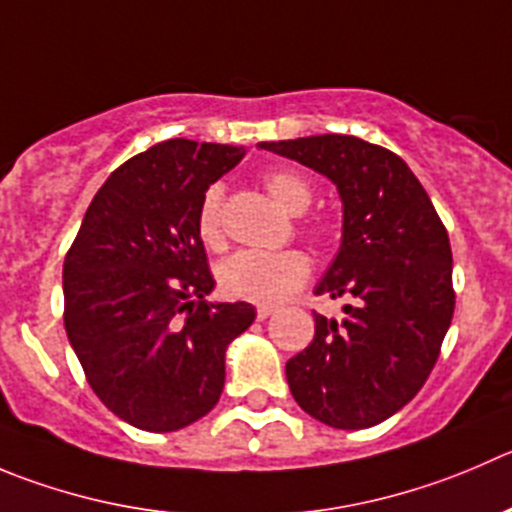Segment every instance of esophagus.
<instances>
[{
    "instance_id": "34e87169",
    "label": "esophagus",
    "mask_w": 512,
    "mask_h": 512,
    "mask_svg": "<svg viewBox=\"0 0 512 512\" xmlns=\"http://www.w3.org/2000/svg\"><path fill=\"white\" fill-rule=\"evenodd\" d=\"M274 314H276V309H274V306H266V304L256 306V316H259L261 321H264V319H269V316H274Z\"/></svg>"
}]
</instances>
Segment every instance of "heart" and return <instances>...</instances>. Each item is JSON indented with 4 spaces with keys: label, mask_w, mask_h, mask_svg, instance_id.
<instances>
[{
    "label": "heart",
    "mask_w": 512,
    "mask_h": 512,
    "mask_svg": "<svg viewBox=\"0 0 512 512\" xmlns=\"http://www.w3.org/2000/svg\"><path fill=\"white\" fill-rule=\"evenodd\" d=\"M264 186L284 211L304 213L314 198V188L301 173L289 168H276L264 175ZM221 188L211 186L201 198L196 213V228L201 241L208 248H221L223 218ZM311 233H319V226H311ZM311 274V261L306 253L289 248V251H238L228 256L218 269L221 286L236 299L256 301V304H281L291 294L306 284Z\"/></svg>",
    "instance_id": "b5f03b06"
}]
</instances>
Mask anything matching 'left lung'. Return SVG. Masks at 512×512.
<instances>
[{
  "instance_id": "1",
  "label": "left lung",
  "mask_w": 512,
  "mask_h": 512,
  "mask_svg": "<svg viewBox=\"0 0 512 512\" xmlns=\"http://www.w3.org/2000/svg\"><path fill=\"white\" fill-rule=\"evenodd\" d=\"M314 168L344 203L342 248L316 294L352 296L344 319L314 314V342L286 362L301 410L337 430L384 422L430 377L455 311L452 251L420 180L354 135L261 143Z\"/></svg>"
}]
</instances>
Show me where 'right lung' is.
Wrapping results in <instances>:
<instances>
[{"label":"right lung","mask_w":512,"mask_h":512,"mask_svg":"<svg viewBox=\"0 0 512 512\" xmlns=\"http://www.w3.org/2000/svg\"><path fill=\"white\" fill-rule=\"evenodd\" d=\"M243 148L173 138L95 193L65 256V329L92 392L128 425L173 432L216 407L226 349L256 319L206 301L216 281L196 228L203 193Z\"/></svg>","instance_id":"right-lung-1"}]
</instances>
